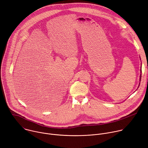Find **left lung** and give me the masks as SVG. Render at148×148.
<instances>
[{
	"label": "left lung",
	"instance_id": "left-lung-1",
	"mask_svg": "<svg viewBox=\"0 0 148 148\" xmlns=\"http://www.w3.org/2000/svg\"><path fill=\"white\" fill-rule=\"evenodd\" d=\"M142 72V70L140 69V73ZM140 80H141V74H140Z\"/></svg>",
	"mask_w": 148,
	"mask_h": 148
}]
</instances>
